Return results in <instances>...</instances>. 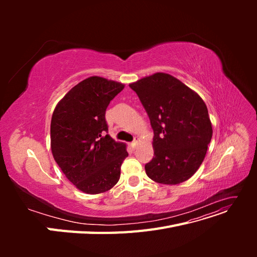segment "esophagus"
I'll list each match as a JSON object with an SVG mask.
<instances>
[{
  "instance_id": "esophagus-1",
  "label": "esophagus",
  "mask_w": 257,
  "mask_h": 257,
  "mask_svg": "<svg viewBox=\"0 0 257 257\" xmlns=\"http://www.w3.org/2000/svg\"><path fill=\"white\" fill-rule=\"evenodd\" d=\"M138 139H139L138 137H135L133 143H131V147L133 148V149H135V148H136V146H137V144H138Z\"/></svg>"
}]
</instances>
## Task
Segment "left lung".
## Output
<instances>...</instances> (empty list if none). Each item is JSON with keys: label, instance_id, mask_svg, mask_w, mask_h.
Instances as JSON below:
<instances>
[{"label": "left lung", "instance_id": "8db88e82", "mask_svg": "<svg viewBox=\"0 0 257 257\" xmlns=\"http://www.w3.org/2000/svg\"><path fill=\"white\" fill-rule=\"evenodd\" d=\"M149 115L153 159L145 165L153 181L174 185L190 179L203 163L212 125L205 102L174 76L155 73L130 83Z\"/></svg>", "mask_w": 257, "mask_h": 257}]
</instances>
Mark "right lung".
Segmentation results:
<instances>
[{
    "label": "right lung",
    "instance_id": "1",
    "mask_svg": "<svg viewBox=\"0 0 257 257\" xmlns=\"http://www.w3.org/2000/svg\"><path fill=\"white\" fill-rule=\"evenodd\" d=\"M124 84L92 76L69 90L50 124L51 152L65 177L87 194L109 191L120 179L126 145L108 135L105 113Z\"/></svg>",
    "mask_w": 257,
    "mask_h": 257
}]
</instances>
